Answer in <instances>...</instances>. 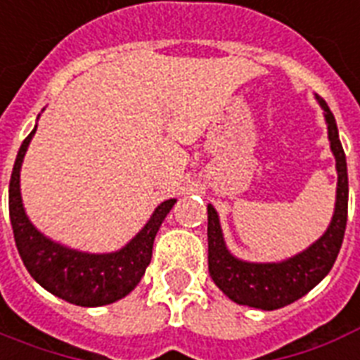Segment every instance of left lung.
<instances>
[{"label": "left lung", "mask_w": 360, "mask_h": 360, "mask_svg": "<svg viewBox=\"0 0 360 360\" xmlns=\"http://www.w3.org/2000/svg\"><path fill=\"white\" fill-rule=\"evenodd\" d=\"M316 100L326 115L330 150L335 154L338 172L335 214L320 240L288 260L269 264L240 260L226 249L219 215L214 206L208 204V271L217 288L238 304L277 310L294 303L326 277L340 252L347 221L346 154L338 139V128L329 105L318 94Z\"/></svg>", "instance_id": "8db88e82"}]
</instances>
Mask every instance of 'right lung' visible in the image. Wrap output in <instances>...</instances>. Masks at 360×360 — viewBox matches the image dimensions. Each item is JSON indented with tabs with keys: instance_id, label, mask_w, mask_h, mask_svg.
I'll list each match as a JSON object with an SVG mask.
<instances>
[{
	"instance_id": "add662e5",
	"label": "right lung",
	"mask_w": 360,
	"mask_h": 360,
	"mask_svg": "<svg viewBox=\"0 0 360 360\" xmlns=\"http://www.w3.org/2000/svg\"><path fill=\"white\" fill-rule=\"evenodd\" d=\"M34 131L37 126L20 146L8 184V215L24 266L42 288L72 304L102 307L126 297L145 275L154 238L176 198L160 204L139 234L120 251L91 255L51 241L25 215L20 195V169Z\"/></svg>"
}]
</instances>
